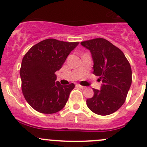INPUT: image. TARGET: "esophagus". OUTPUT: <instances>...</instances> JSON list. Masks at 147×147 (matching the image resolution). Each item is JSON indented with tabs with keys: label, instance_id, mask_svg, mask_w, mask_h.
<instances>
[{
	"label": "esophagus",
	"instance_id": "esophagus-1",
	"mask_svg": "<svg viewBox=\"0 0 147 147\" xmlns=\"http://www.w3.org/2000/svg\"><path fill=\"white\" fill-rule=\"evenodd\" d=\"M77 86H78V87H79L80 88H81V89H85V88H86L85 86H83L80 85V84H78Z\"/></svg>",
	"mask_w": 147,
	"mask_h": 147
}]
</instances>
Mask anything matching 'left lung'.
Here are the masks:
<instances>
[{"label": "left lung", "mask_w": 147, "mask_h": 147, "mask_svg": "<svg viewBox=\"0 0 147 147\" xmlns=\"http://www.w3.org/2000/svg\"><path fill=\"white\" fill-rule=\"evenodd\" d=\"M80 44L92 53L93 73L102 83L100 90L93 88L94 96L87 99V106L96 114H111L126 100L132 83L130 64L122 51L106 39L96 38Z\"/></svg>", "instance_id": "obj_1"}]
</instances>
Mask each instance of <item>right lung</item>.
<instances>
[{
  "instance_id": "right-lung-1",
  "label": "right lung",
  "mask_w": 147,
  "mask_h": 147,
  "mask_svg": "<svg viewBox=\"0 0 147 147\" xmlns=\"http://www.w3.org/2000/svg\"><path fill=\"white\" fill-rule=\"evenodd\" d=\"M78 42L47 39L33 46L22 59L20 70L25 99L36 111L56 113L65 106L75 84L62 86L55 72L64 64Z\"/></svg>"
}]
</instances>
